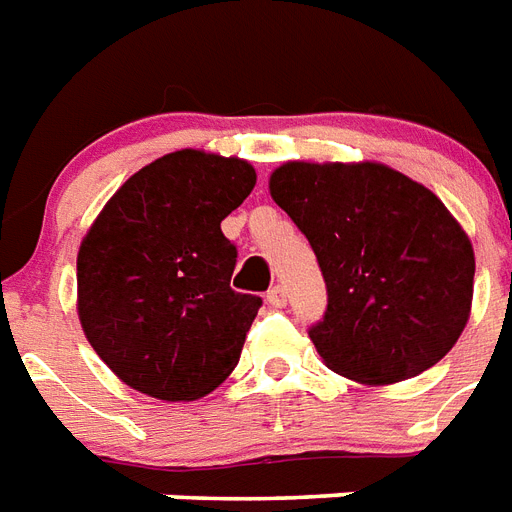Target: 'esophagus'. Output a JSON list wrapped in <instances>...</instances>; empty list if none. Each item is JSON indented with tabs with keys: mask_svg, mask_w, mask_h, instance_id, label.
Segmentation results:
<instances>
[{
	"mask_svg": "<svg viewBox=\"0 0 512 512\" xmlns=\"http://www.w3.org/2000/svg\"><path fill=\"white\" fill-rule=\"evenodd\" d=\"M285 301H288V298H285V288H282V285H275V288H269V293H267V304L269 306H275V309H282V306H285Z\"/></svg>",
	"mask_w": 512,
	"mask_h": 512,
	"instance_id": "esophagus-1",
	"label": "esophagus"
}]
</instances>
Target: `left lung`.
Returning <instances> with one entry per match:
<instances>
[{"mask_svg": "<svg viewBox=\"0 0 512 512\" xmlns=\"http://www.w3.org/2000/svg\"><path fill=\"white\" fill-rule=\"evenodd\" d=\"M269 192L320 261L327 312L309 338L330 370L388 386L455 346L476 256L428 187L386 163L288 161L272 171Z\"/></svg>", "mask_w": 512, "mask_h": 512, "instance_id": "8db88e82", "label": "left lung"}]
</instances>
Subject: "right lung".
Here are the masks:
<instances>
[{
  "label": "right lung",
  "mask_w": 512,
  "mask_h": 512,
  "mask_svg": "<svg viewBox=\"0 0 512 512\" xmlns=\"http://www.w3.org/2000/svg\"><path fill=\"white\" fill-rule=\"evenodd\" d=\"M253 185L243 158L177 150L126 179L81 240V327L134 391L195 402L235 370L261 298L230 288L222 222Z\"/></svg>",
  "instance_id": "right-lung-1"
}]
</instances>
